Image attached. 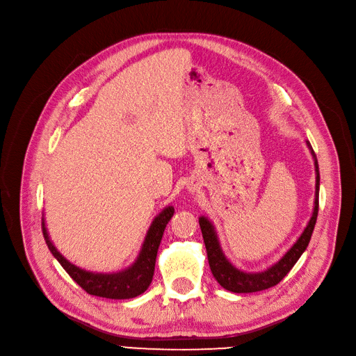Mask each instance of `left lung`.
Instances as JSON below:
<instances>
[{
    "instance_id": "8db88e82",
    "label": "left lung",
    "mask_w": 356,
    "mask_h": 356,
    "mask_svg": "<svg viewBox=\"0 0 356 356\" xmlns=\"http://www.w3.org/2000/svg\"><path fill=\"white\" fill-rule=\"evenodd\" d=\"M307 145L314 159V167H316V197H314L313 215L307 223L306 229L303 231L302 236L296 241V244L287 251V254L280 259L277 264H274L273 267H270L263 273H244V271L236 270L227 259V257L223 255L212 223L204 216L199 218V225L202 229L204 247H207L211 271L216 282L223 289L234 293H255V291L274 287L287 275V273L297 263V259L300 258V255L307 248L314 225H316L317 212H319V186H321L319 164H317V159L310 143H307Z\"/></svg>"
}]
</instances>
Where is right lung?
Listing matches in <instances>:
<instances>
[{
	"label": "right lung",
	"instance_id": "obj_1",
	"mask_svg": "<svg viewBox=\"0 0 356 356\" xmlns=\"http://www.w3.org/2000/svg\"><path fill=\"white\" fill-rule=\"evenodd\" d=\"M173 213H175V208L167 207L159 216L154 218L152 227H149L147 232L145 241L136 263L129 268L115 274L89 273V271L81 270L79 267H74L51 244L44 227V219L42 222V229H43V236L46 239V244L50 252L53 254V257L59 261L60 266L65 268V271L88 294L105 297V298H114V300H122V298H133L143 294L148 289L149 283H152L160 241L163 238L165 225L168 223V220L172 219Z\"/></svg>",
	"mask_w": 356,
	"mask_h": 356
}]
</instances>
